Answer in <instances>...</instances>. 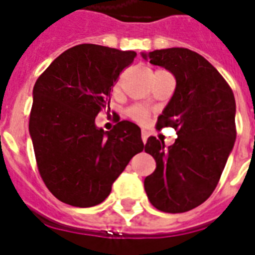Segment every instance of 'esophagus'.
Segmentation results:
<instances>
[{
    "mask_svg": "<svg viewBox=\"0 0 255 255\" xmlns=\"http://www.w3.org/2000/svg\"><path fill=\"white\" fill-rule=\"evenodd\" d=\"M147 137H148V132H147L146 129H143V131H142V140H143V143L147 142Z\"/></svg>",
    "mask_w": 255,
    "mask_h": 255,
    "instance_id": "34e87169",
    "label": "esophagus"
}]
</instances>
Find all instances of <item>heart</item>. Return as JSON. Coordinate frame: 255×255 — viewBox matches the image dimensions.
<instances>
[{
  "instance_id": "1",
  "label": "heart",
  "mask_w": 255,
  "mask_h": 255,
  "mask_svg": "<svg viewBox=\"0 0 255 255\" xmlns=\"http://www.w3.org/2000/svg\"><path fill=\"white\" fill-rule=\"evenodd\" d=\"M127 116L129 119H132L133 122L144 123L150 116V111L142 105H132L127 109Z\"/></svg>"
}]
</instances>
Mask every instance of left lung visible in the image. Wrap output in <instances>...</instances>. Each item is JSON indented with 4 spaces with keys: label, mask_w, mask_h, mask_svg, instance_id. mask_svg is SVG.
<instances>
[{
    "label": "left lung",
    "mask_w": 255,
    "mask_h": 255,
    "mask_svg": "<svg viewBox=\"0 0 255 255\" xmlns=\"http://www.w3.org/2000/svg\"><path fill=\"white\" fill-rule=\"evenodd\" d=\"M175 77L174 94L158 118L156 129L174 128L177 139L165 148L155 136L144 151L156 162L144 189L156 209L181 214L212 195L237 137L235 97L227 81L204 56L188 48H166L143 54Z\"/></svg>",
    "instance_id": "1"
}]
</instances>
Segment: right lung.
I'll use <instances>...</instances> for the list:
<instances>
[{"label": "right lung", "mask_w": 255, "mask_h": 255, "mask_svg": "<svg viewBox=\"0 0 255 255\" xmlns=\"http://www.w3.org/2000/svg\"><path fill=\"white\" fill-rule=\"evenodd\" d=\"M135 56V51L80 44L37 78L29 133L41 180L62 203L81 208L103 203L131 158L144 148L140 128L120 122L116 113L111 131L94 124Z\"/></svg>", "instance_id": "obj_1"}]
</instances>
